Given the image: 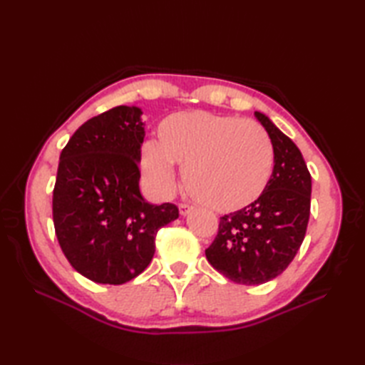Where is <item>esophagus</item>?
Returning <instances> with one entry per match:
<instances>
[{
  "label": "esophagus",
  "mask_w": 365,
  "mask_h": 365,
  "mask_svg": "<svg viewBox=\"0 0 365 365\" xmlns=\"http://www.w3.org/2000/svg\"><path fill=\"white\" fill-rule=\"evenodd\" d=\"M178 212H180L182 216H187L192 212V207L188 205V204H180V205H178Z\"/></svg>",
  "instance_id": "obj_1"
}]
</instances>
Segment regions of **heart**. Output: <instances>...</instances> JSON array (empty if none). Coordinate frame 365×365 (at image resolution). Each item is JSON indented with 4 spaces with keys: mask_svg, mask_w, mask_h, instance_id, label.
I'll use <instances>...</instances> for the list:
<instances>
[{
    "mask_svg": "<svg viewBox=\"0 0 365 365\" xmlns=\"http://www.w3.org/2000/svg\"><path fill=\"white\" fill-rule=\"evenodd\" d=\"M174 165L183 168L192 197L215 212L232 213L267 191L274 149L257 122L207 111L175 113L160 123L158 144L143 145L141 168L155 195L173 192Z\"/></svg>",
    "mask_w": 365,
    "mask_h": 365,
    "instance_id": "1",
    "label": "heart"
}]
</instances>
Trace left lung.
<instances>
[{"label":"left lung","instance_id":"8db88e82","mask_svg":"<svg viewBox=\"0 0 365 365\" xmlns=\"http://www.w3.org/2000/svg\"><path fill=\"white\" fill-rule=\"evenodd\" d=\"M254 115L273 143V175L257 202L222 216L218 235L205 250L215 269L245 285L268 282L290 265L306 235L312 192L298 147L268 115Z\"/></svg>","mask_w":365,"mask_h":365}]
</instances>
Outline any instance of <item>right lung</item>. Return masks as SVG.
<instances>
[{
	"instance_id": "1",
	"label": "right lung",
	"mask_w": 365,
	"mask_h": 365,
	"mask_svg": "<svg viewBox=\"0 0 365 365\" xmlns=\"http://www.w3.org/2000/svg\"><path fill=\"white\" fill-rule=\"evenodd\" d=\"M138 106H115L84 122L61 152L53 222L71 265L98 284L141 274L174 204H149L139 190L145 123Z\"/></svg>"
}]
</instances>
